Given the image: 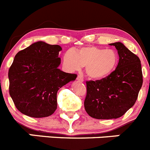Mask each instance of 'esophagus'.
Returning <instances> with one entry per match:
<instances>
[{
	"instance_id": "esophagus-1",
	"label": "esophagus",
	"mask_w": 150,
	"mask_h": 150,
	"mask_svg": "<svg viewBox=\"0 0 150 150\" xmlns=\"http://www.w3.org/2000/svg\"><path fill=\"white\" fill-rule=\"evenodd\" d=\"M76 79H77L78 81H79V82H83V81H84L83 76H82V75H78V76H77V78H76Z\"/></svg>"
}]
</instances>
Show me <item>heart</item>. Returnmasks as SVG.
I'll use <instances>...</instances> for the list:
<instances>
[{
	"mask_svg": "<svg viewBox=\"0 0 150 150\" xmlns=\"http://www.w3.org/2000/svg\"><path fill=\"white\" fill-rule=\"evenodd\" d=\"M118 61V55L113 50L95 46L82 47L76 51L69 50L63 57L64 65L68 71H79L85 66L87 75L94 79L109 76L116 68Z\"/></svg>",
	"mask_w": 150,
	"mask_h": 150,
	"instance_id": "obj_1",
	"label": "heart"
}]
</instances>
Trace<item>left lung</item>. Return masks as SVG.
I'll list each match as a JSON object with an SVG mask.
<instances>
[{
    "label": "left lung",
    "mask_w": 150,
    "mask_h": 150,
    "mask_svg": "<svg viewBox=\"0 0 150 150\" xmlns=\"http://www.w3.org/2000/svg\"><path fill=\"white\" fill-rule=\"evenodd\" d=\"M118 51L119 60L109 76L87 81L84 106L88 115L97 119H117L135 103L143 84L141 60L122 42L110 43Z\"/></svg>",
    "instance_id": "left-lung-1"
}]
</instances>
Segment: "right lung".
I'll return each mask as SVG.
<instances>
[{
	"mask_svg": "<svg viewBox=\"0 0 150 150\" xmlns=\"http://www.w3.org/2000/svg\"><path fill=\"white\" fill-rule=\"evenodd\" d=\"M58 45L39 41L15 55L8 70L9 94L17 109L33 118L51 115L57 108L58 90L77 75L63 72Z\"/></svg>",
	"mask_w": 150,
	"mask_h": 150,
	"instance_id": "add662e5",
	"label": "right lung"
}]
</instances>
